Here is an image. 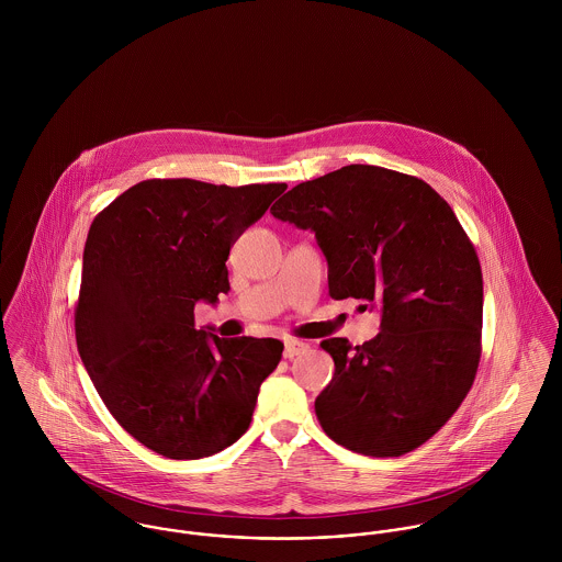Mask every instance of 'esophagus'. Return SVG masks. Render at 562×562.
Segmentation results:
<instances>
[{"mask_svg": "<svg viewBox=\"0 0 562 562\" xmlns=\"http://www.w3.org/2000/svg\"><path fill=\"white\" fill-rule=\"evenodd\" d=\"M307 348H310V344H307V341H301V339H288V341H285L283 357H285V359H294V357L303 355Z\"/></svg>", "mask_w": 562, "mask_h": 562, "instance_id": "obj_1", "label": "esophagus"}]
</instances>
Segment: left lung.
I'll list each match as a JSON object with an SVG mask.
<instances>
[{
    "mask_svg": "<svg viewBox=\"0 0 562 562\" xmlns=\"http://www.w3.org/2000/svg\"><path fill=\"white\" fill-rule=\"evenodd\" d=\"M270 214L316 234L330 299L383 314L361 346L322 341L335 361L316 398L322 430L366 457L419 448L465 401L481 361V261L452 207L413 175L350 164L294 186Z\"/></svg>",
    "mask_w": 562,
    "mask_h": 562,
    "instance_id": "obj_1",
    "label": "left lung"
}]
</instances>
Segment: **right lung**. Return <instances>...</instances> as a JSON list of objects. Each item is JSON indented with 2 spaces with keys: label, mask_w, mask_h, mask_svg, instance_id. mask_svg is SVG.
<instances>
[{
  "label": "right lung",
  "mask_w": 562,
  "mask_h": 562,
  "mask_svg": "<svg viewBox=\"0 0 562 562\" xmlns=\"http://www.w3.org/2000/svg\"><path fill=\"white\" fill-rule=\"evenodd\" d=\"M285 188L147 179L90 225L76 305L81 361L114 419L166 459L238 441L281 361L279 339L199 330L194 305L229 292L234 241Z\"/></svg>",
  "instance_id": "right-lung-1"
}]
</instances>
